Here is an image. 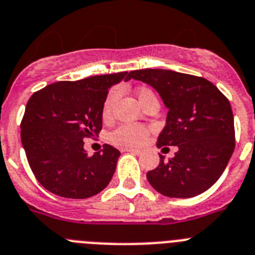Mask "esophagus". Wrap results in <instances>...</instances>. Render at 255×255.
<instances>
[{"mask_svg": "<svg viewBox=\"0 0 255 255\" xmlns=\"http://www.w3.org/2000/svg\"><path fill=\"white\" fill-rule=\"evenodd\" d=\"M126 151L128 152H132V153H136V155H141L142 150H137V148H126Z\"/></svg>", "mask_w": 255, "mask_h": 255, "instance_id": "esophagus-1", "label": "esophagus"}]
</instances>
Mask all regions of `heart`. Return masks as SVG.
Here are the masks:
<instances>
[{"instance_id":"heart-1","label":"heart","mask_w":255,"mask_h":255,"mask_svg":"<svg viewBox=\"0 0 255 255\" xmlns=\"http://www.w3.org/2000/svg\"><path fill=\"white\" fill-rule=\"evenodd\" d=\"M118 89H113V90L109 91L108 95L105 96L102 109V116L104 119H111L112 116H113V107L117 98H118ZM136 94L141 104H143L151 96H155L152 91L147 88L137 89ZM148 132H150L148 128L144 127V126L129 125V123H127V125L119 126L117 129H114L109 134V141L112 143L117 144V146H126V147H129V146H139V144H142L146 141V138L148 136Z\"/></svg>"}]
</instances>
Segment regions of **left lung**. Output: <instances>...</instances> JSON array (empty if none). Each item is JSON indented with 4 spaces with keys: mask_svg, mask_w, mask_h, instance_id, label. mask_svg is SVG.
Wrapping results in <instances>:
<instances>
[{
    "mask_svg": "<svg viewBox=\"0 0 255 255\" xmlns=\"http://www.w3.org/2000/svg\"><path fill=\"white\" fill-rule=\"evenodd\" d=\"M129 79L151 85L169 109L157 147L178 146L175 156L147 173L159 193L190 198L203 193L224 173L235 148L229 99L203 77L170 70L130 71Z\"/></svg>",
    "mask_w": 255,
    "mask_h": 255,
    "instance_id": "8db88e82",
    "label": "left lung"
}]
</instances>
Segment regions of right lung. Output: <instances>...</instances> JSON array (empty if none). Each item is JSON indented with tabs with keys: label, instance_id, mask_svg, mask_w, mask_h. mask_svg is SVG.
<instances>
[{
	"label": "right lung",
	"instance_id": "add662e5",
	"mask_svg": "<svg viewBox=\"0 0 255 255\" xmlns=\"http://www.w3.org/2000/svg\"><path fill=\"white\" fill-rule=\"evenodd\" d=\"M128 75L58 81L31 95L20 125L21 142L31 171L45 189L65 198L84 199L109 184L121 152L104 144L89 156L84 139L102 130L103 103L109 88L129 80Z\"/></svg>",
	"mask_w": 255,
	"mask_h": 255
}]
</instances>
